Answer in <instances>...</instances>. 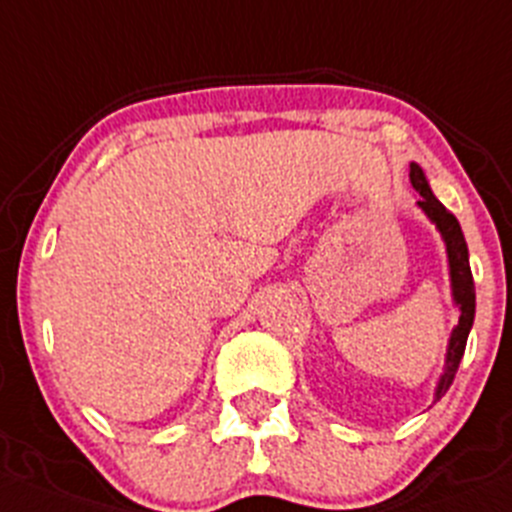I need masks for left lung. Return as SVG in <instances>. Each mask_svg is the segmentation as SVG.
Segmentation results:
<instances>
[{
  "mask_svg": "<svg viewBox=\"0 0 512 512\" xmlns=\"http://www.w3.org/2000/svg\"><path fill=\"white\" fill-rule=\"evenodd\" d=\"M410 180L412 188L420 193V201L417 206L425 211V216L440 231L442 241L447 248V264H450V284H452V301L460 309V321L452 329L450 344H447V357H445V374L440 377L435 389V402L442 394L450 389L452 379H455L457 367H460V359L465 354L467 334L472 329V321H475V284H472V271H470V256H467V243L462 236V228L457 223V218L442 206L435 198V193L430 191V183H427L425 173L417 163H410Z\"/></svg>",
  "mask_w": 512,
  "mask_h": 512,
  "instance_id": "1",
  "label": "left lung"
}]
</instances>
